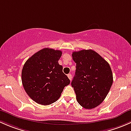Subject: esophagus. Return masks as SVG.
Here are the masks:
<instances>
[{
    "instance_id": "esophagus-1",
    "label": "esophagus",
    "mask_w": 131,
    "mask_h": 131,
    "mask_svg": "<svg viewBox=\"0 0 131 131\" xmlns=\"http://www.w3.org/2000/svg\"><path fill=\"white\" fill-rule=\"evenodd\" d=\"M67 76H68V79H70V80H72V75H71V74H68V75H67Z\"/></svg>"
}]
</instances>
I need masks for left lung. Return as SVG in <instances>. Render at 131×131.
<instances>
[{
  "label": "left lung",
  "instance_id": "obj_1",
  "mask_svg": "<svg viewBox=\"0 0 131 131\" xmlns=\"http://www.w3.org/2000/svg\"><path fill=\"white\" fill-rule=\"evenodd\" d=\"M76 63L75 75L72 82L77 102L85 109L100 105L109 92L113 74L108 62L91 49L73 52Z\"/></svg>",
  "mask_w": 131,
  "mask_h": 131
}]
</instances>
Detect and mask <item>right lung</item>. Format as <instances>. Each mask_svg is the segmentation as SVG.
<instances>
[{"mask_svg":"<svg viewBox=\"0 0 131 131\" xmlns=\"http://www.w3.org/2000/svg\"><path fill=\"white\" fill-rule=\"evenodd\" d=\"M62 52L44 48L34 54L25 62L21 72L23 88L35 102L49 105L60 97L70 80L58 63Z\"/></svg>","mask_w":131,"mask_h":131,"instance_id":"right-lung-1","label":"right lung"}]
</instances>
